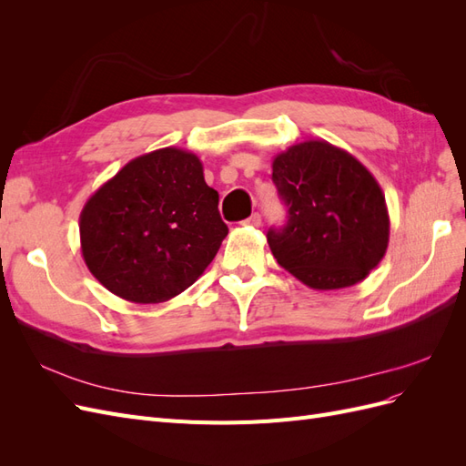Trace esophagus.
<instances>
[{
    "label": "esophagus",
    "mask_w": 466,
    "mask_h": 466,
    "mask_svg": "<svg viewBox=\"0 0 466 466\" xmlns=\"http://www.w3.org/2000/svg\"><path fill=\"white\" fill-rule=\"evenodd\" d=\"M260 223H262L260 214H252L248 219H245V225H250V228H258Z\"/></svg>",
    "instance_id": "esophagus-1"
}]
</instances>
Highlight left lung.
Here are the masks:
<instances>
[{"label": "left lung", "instance_id": "8db88e82", "mask_svg": "<svg viewBox=\"0 0 466 466\" xmlns=\"http://www.w3.org/2000/svg\"><path fill=\"white\" fill-rule=\"evenodd\" d=\"M272 180L288 223L268 231V245L305 286H356L383 260L390 229L385 194L354 155L309 139L276 155Z\"/></svg>", "mask_w": 466, "mask_h": 466}]
</instances>
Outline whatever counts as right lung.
<instances>
[{"label":"right lung","mask_w":466,"mask_h":466,"mask_svg":"<svg viewBox=\"0 0 466 466\" xmlns=\"http://www.w3.org/2000/svg\"><path fill=\"white\" fill-rule=\"evenodd\" d=\"M218 202L194 153L163 147L139 155L83 206V260L126 301L173 299L204 274L229 231Z\"/></svg>","instance_id":"obj_1"}]
</instances>
